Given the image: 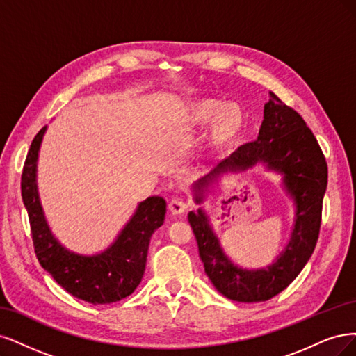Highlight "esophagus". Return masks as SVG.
Here are the masks:
<instances>
[{
    "instance_id": "obj_1",
    "label": "esophagus",
    "mask_w": 356,
    "mask_h": 356,
    "mask_svg": "<svg viewBox=\"0 0 356 356\" xmlns=\"http://www.w3.org/2000/svg\"><path fill=\"white\" fill-rule=\"evenodd\" d=\"M168 210L173 214H181L186 210V202L181 198H173L168 204Z\"/></svg>"
}]
</instances>
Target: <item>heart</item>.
<instances>
[{"label":"heart","mask_w":356,"mask_h":356,"mask_svg":"<svg viewBox=\"0 0 356 356\" xmlns=\"http://www.w3.org/2000/svg\"><path fill=\"white\" fill-rule=\"evenodd\" d=\"M219 102L216 100H202L193 109V121L197 124H207L216 116L211 125V137L214 143H226L232 140L239 133L243 125V113L236 105H227L222 110Z\"/></svg>","instance_id":"heart-1"}]
</instances>
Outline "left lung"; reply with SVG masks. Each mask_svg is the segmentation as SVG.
Here are the masks:
<instances>
[{
	"label": "left lung",
	"mask_w": 356,
	"mask_h": 356,
	"mask_svg": "<svg viewBox=\"0 0 356 356\" xmlns=\"http://www.w3.org/2000/svg\"><path fill=\"white\" fill-rule=\"evenodd\" d=\"M265 120L256 140L241 145L210 175L198 180L200 192L225 170L245 168L257 161L284 173V185L296 202V225L290 244L268 269L243 270L234 266L222 251L209 226L207 217L198 210L188 214L197 238L205 273L227 299L236 302H265L289 286L311 259L323 219V200L328 181V167L316 137L299 112L269 91Z\"/></svg>",
	"instance_id": "obj_1"
}]
</instances>
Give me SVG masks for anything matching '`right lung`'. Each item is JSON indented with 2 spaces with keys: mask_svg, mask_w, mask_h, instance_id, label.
Segmentation results:
<instances>
[{
  "mask_svg": "<svg viewBox=\"0 0 356 356\" xmlns=\"http://www.w3.org/2000/svg\"><path fill=\"white\" fill-rule=\"evenodd\" d=\"M45 127L33 137L28 151L20 189L28 210L33 250L40 265L62 289L93 305L120 302L140 284L151 236L164 223L165 201L149 197L140 202L133 219L105 253L86 257L65 250L45 223L37 192V159Z\"/></svg>",
  "mask_w": 356,
  "mask_h": 356,
  "instance_id": "1",
  "label": "right lung"
}]
</instances>
